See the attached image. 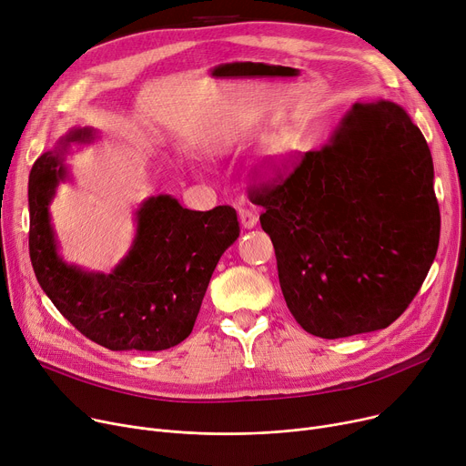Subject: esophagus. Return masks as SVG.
<instances>
[{
  "label": "esophagus",
  "mask_w": 466,
  "mask_h": 466,
  "mask_svg": "<svg viewBox=\"0 0 466 466\" xmlns=\"http://www.w3.org/2000/svg\"><path fill=\"white\" fill-rule=\"evenodd\" d=\"M238 215H239V223H241V227L246 228V230H251V228H255V227H257V223H258V217H257L251 209L241 208V209L238 211Z\"/></svg>",
  "instance_id": "34e87169"
}]
</instances>
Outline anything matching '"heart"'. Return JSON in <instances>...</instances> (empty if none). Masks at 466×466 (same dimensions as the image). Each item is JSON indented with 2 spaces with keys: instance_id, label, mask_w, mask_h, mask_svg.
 <instances>
[{
  "instance_id": "heart-1",
  "label": "heart",
  "mask_w": 466,
  "mask_h": 466,
  "mask_svg": "<svg viewBox=\"0 0 466 466\" xmlns=\"http://www.w3.org/2000/svg\"><path fill=\"white\" fill-rule=\"evenodd\" d=\"M227 143L225 145H217L215 147V153H223L227 149ZM287 155V147L283 141L279 139H274L266 145V151H264V166H262V171L266 176H272L274 171L279 167V164L283 162Z\"/></svg>"
}]
</instances>
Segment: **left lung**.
I'll use <instances>...</instances> for the list:
<instances>
[{"mask_svg": "<svg viewBox=\"0 0 466 466\" xmlns=\"http://www.w3.org/2000/svg\"><path fill=\"white\" fill-rule=\"evenodd\" d=\"M287 308L334 339L389 327L418 295L440 239L429 145L395 102H357L319 149L251 192Z\"/></svg>", "mask_w": 466, "mask_h": 466, "instance_id": "obj_1", "label": "left lung"}]
</instances>
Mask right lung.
I'll return each instance as SVG.
<instances>
[{
    "mask_svg": "<svg viewBox=\"0 0 466 466\" xmlns=\"http://www.w3.org/2000/svg\"><path fill=\"white\" fill-rule=\"evenodd\" d=\"M97 139L94 128H71L43 153L28 183L30 258L35 278L66 319L111 351H162L192 332L218 258L239 236L236 209L192 211L169 194L143 200L128 253L109 274L67 262L53 227L51 204L71 181V145Z\"/></svg>",
    "mask_w": 466,
    "mask_h": 466,
    "instance_id": "right-lung-1",
    "label": "right lung"
}]
</instances>
